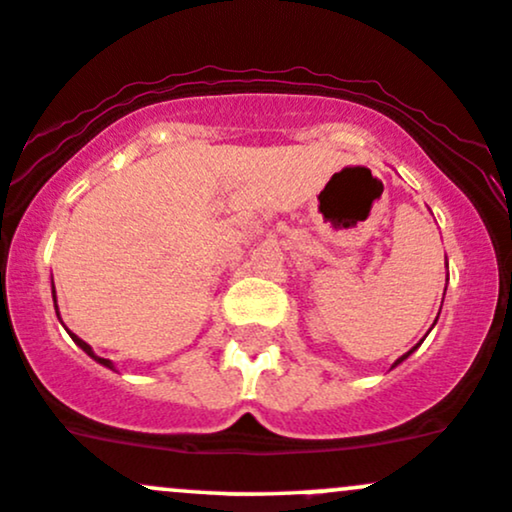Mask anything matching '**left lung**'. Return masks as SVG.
<instances>
[{"label":"left lung","mask_w":512,"mask_h":512,"mask_svg":"<svg viewBox=\"0 0 512 512\" xmlns=\"http://www.w3.org/2000/svg\"><path fill=\"white\" fill-rule=\"evenodd\" d=\"M407 355H409V352H407ZM407 355H404V357H407ZM404 357H399V360H397V362H394V365H399V362H402V360H404Z\"/></svg>","instance_id":"8db88e82"}]
</instances>
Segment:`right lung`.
I'll return each instance as SVG.
<instances>
[{"mask_svg": "<svg viewBox=\"0 0 512 512\" xmlns=\"http://www.w3.org/2000/svg\"><path fill=\"white\" fill-rule=\"evenodd\" d=\"M54 300H56V295H54ZM71 337H73V342H76V345L81 347L83 352H88V355L93 357V360H96V362H100V365H105V367H110V370H113V362H110V360H105V357H98V355H93V350H91V345H88V342H83L81 337H78V335H73V333H71Z\"/></svg>", "mask_w": 512, "mask_h": 512, "instance_id": "1", "label": "right lung"}]
</instances>
